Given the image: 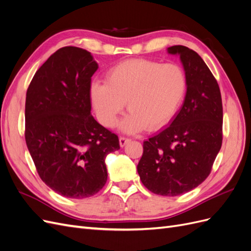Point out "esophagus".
<instances>
[{"label":"esophagus","instance_id":"34e87169","mask_svg":"<svg viewBox=\"0 0 251 251\" xmlns=\"http://www.w3.org/2000/svg\"><path fill=\"white\" fill-rule=\"evenodd\" d=\"M131 141V139H128V138H126V137H120L119 138V146L121 147V148H124L126 144L127 143V142H130Z\"/></svg>","mask_w":251,"mask_h":251}]
</instances>
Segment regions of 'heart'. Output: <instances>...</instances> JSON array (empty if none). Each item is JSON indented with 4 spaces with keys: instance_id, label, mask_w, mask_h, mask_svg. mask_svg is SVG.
<instances>
[{
    "instance_id": "obj_1",
    "label": "heart",
    "mask_w": 251,
    "mask_h": 251,
    "mask_svg": "<svg viewBox=\"0 0 251 251\" xmlns=\"http://www.w3.org/2000/svg\"><path fill=\"white\" fill-rule=\"evenodd\" d=\"M186 90V74L178 64L135 58L114 66L107 81L91 83L90 98L98 120L107 127L116 125L126 102L131 112L119 126L125 133L135 134L169 124L183 102Z\"/></svg>"
}]
</instances>
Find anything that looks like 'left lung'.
I'll list each match as a JSON object with an SVG mask.
<instances>
[{"mask_svg":"<svg viewBox=\"0 0 251 251\" xmlns=\"http://www.w3.org/2000/svg\"><path fill=\"white\" fill-rule=\"evenodd\" d=\"M168 53L180 57L186 95L170 126L143 142L137 172L149 191L175 197L208 177L222 146L223 108L218 82L198 53L180 45Z\"/></svg>","mask_w":251,"mask_h":251,"instance_id":"8db88e82","label":"left lung"}]
</instances>
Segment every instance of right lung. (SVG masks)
<instances>
[{
    "label": "right lung",
    "mask_w": 251,
    "mask_h": 251,
    "mask_svg": "<svg viewBox=\"0 0 251 251\" xmlns=\"http://www.w3.org/2000/svg\"><path fill=\"white\" fill-rule=\"evenodd\" d=\"M92 54L58 49L36 71L25 104V139L41 179L67 198L97 194L108 178L105 157L119 150L117 135L91 115Z\"/></svg>",
    "instance_id": "right-lung-1"
}]
</instances>
